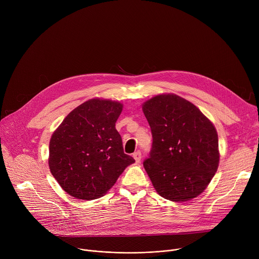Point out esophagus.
<instances>
[{
	"label": "esophagus",
	"instance_id": "obj_1",
	"mask_svg": "<svg viewBox=\"0 0 259 259\" xmlns=\"http://www.w3.org/2000/svg\"><path fill=\"white\" fill-rule=\"evenodd\" d=\"M133 158H134V160H135L136 163H139V162L141 161V153H140L139 151L135 152V153L133 154Z\"/></svg>",
	"mask_w": 259,
	"mask_h": 259
}]
</instances>
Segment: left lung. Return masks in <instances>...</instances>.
I'll list each match as a JSON object with an SVG mask.
<instances>
[{"label": "left lung", "mask_w": 259, "mask_h": 259, "mask_svg": "<svg viewBox=\"0 0 259 259\" xmlns=\"http://www.w3.org/2000/svg\"><path fill=\"white\" fill-rule=\"evenodd\" d=\"M153 144L143 167L157 193L173 202L202 194L219 164L218 135L212 122L192 102L160 94L142 104Z\"/></svg>", "instance_id": "obj_1"}]
</instances>
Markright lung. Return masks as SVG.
I'll use <instances>...</instances> for the list:
<instances>
[{"label":"right lung","instance_id":"obj_1","mask_svg":"<svg viewBox=\"0 0 259 259\" xmlns=\"http://www.w3.org/2000/svg\"><path fill=\"white\" fill-rule=\"evenodd\" d=\"M123 104L93 98L65 117L49 143V168L64 192L95 200L107 193L135 160L123 150L116 122Z\"/></svg>","mask_w":259,"mask_h":259}]
</instances>
